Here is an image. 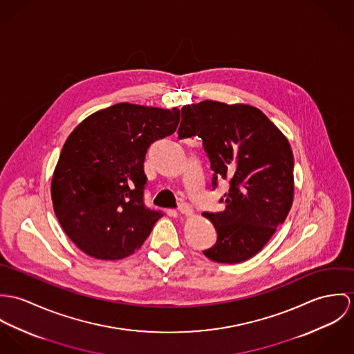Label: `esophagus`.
I'll use <instances>...</instances> for the list:
<instances>
[{"label": "esophagus", "mask_w": 354, "mask_h": 354, "mask_svg": "<svg viewBox=\"0 0 354 354\" xmlns=\"http://www.w3.org/2000/svg\"><path fill=\"white\" fill-rule=\"evenodd\" d=\"M179 213H180V214H183V216H192V213H193V207H192L189 203L183 202V203H180V205H179Z\"/></svg>", "instance_id": "obj_1"}]
</instances>
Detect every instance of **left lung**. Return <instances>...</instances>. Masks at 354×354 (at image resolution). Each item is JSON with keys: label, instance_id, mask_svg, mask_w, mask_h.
Here are the masks:
<instances>
[{"label": "left lung", "instance_id": "8db88e82", "mask_svg": "<svg viewBox=\"0 0 354 354\" xmlns=\"http://www.w3.org/2000/svg\"><path fill=\"white\" fill-rule=\"evenodd\" d=\"M179 138L198 136L213 171L212 186L230 182L225 209L202 213L217 231L203 254L218 263H240L258 254L293 202V153L288 138L259 109L203 100L182 107Z\"/></svg>", "mask_w": 354, "mask_h": 354}]
</instances>
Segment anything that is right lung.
Segmentation results:
<instances>
[{"label": "right lung", "mask_w": 354, "mask_h": 354, "mask_svg": "<svg viewBox=\"0 0 354 354\" xmlns=\"http://www.w3.org/2000/svg\"><path fill=\"white\" fill-rule=\"evenodd\" d=\"M180 111L118 103L84 119L64 144L51 180L55 216L86 255L115 261L138 250L162 216L144 205V161Z\"/></svg>", "instance_id": "obj_1"}]
</instances>
